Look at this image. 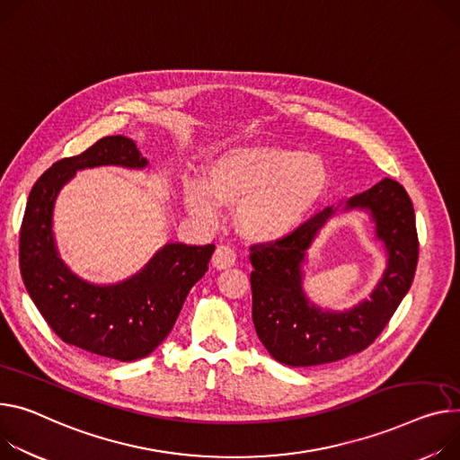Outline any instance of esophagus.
Instances as JSON below:
<instances>
[{
	"instance_id": "34e87169",
	"label": "esophagus",
	"mask_w": 460,
	"mask_h": 460,
	"mask_svg": "<svg viewBox=\"0 0 460 460\" xmlns=\"http://www.w3.org/2000/svg\"><path fill=\"white\" fill-rule=\"evenodd\" d=\"M234 263H235L234 249H230L226 244L217 246L214 258H211V265H214L217 270H225V269H230Z\"/></svg>"
}]
</instances>
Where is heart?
Wrapping results in <instances>:
<instances>
[{
    "instance_id": "heart-1",
    "label": "heart",
    "mask_w": 460,
    "mask_h": 460,
    "mask_svg": "<svg viewBox=\"0 0 460 460\" xmlns=\"http://www.w3.org/2000/svg\"><path fill=\"white\" fill-rule=\"evenodd\" d=\"M330 188L326 162L311 153L270 144L237 146L204 165V182L186 181L182 200L200 221H214L219 204L235 206V226L254 243L293 235Z\"/></svg>"
}]
</instances>
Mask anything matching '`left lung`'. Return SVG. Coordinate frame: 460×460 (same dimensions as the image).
<instances>
[{
    "label": "left lung",
    "instance_id": "obj_1",
    "mask_svg": "<svg viewBox=\"0 0 460 460\" xmlns=\"http://www.w3.org/2000/svg\"><path fill=\"white\" fill-rule=\"evenodd\" d=\"M367 210L385 246L387 267L368 301L344 312L313 305L303 291L306 251L337 210ZM252 321L270 356L289 367H314L344 359L370 346L411 289L418 263L412 202L393 179L328 206L293 235L251 249Z\"/></svg>",
    "mask_w": 460,
    "mask_h": 460
}]
</instances>
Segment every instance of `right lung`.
Listing matches in <instances>:
<instances>
[{"mask_svg": "<svg viewBox=\"0 0 460 460\" xmlns=\"http://www.w3.org/2000/svg\"><path fill=\"white\" fill-rule=\"evenodd\" d=\"M101 165L144 169L149 162L130 137L107 136L83 155L53 164L27 200L20 270L31 300L66 344L127 363L147 358L169 335L216 244L165 243L139 272L109 286L69 270L55 243V202L77 171Z\"/></svg>", "mask_w": 460, "mask_h": 460, "instance_id": "obj_1", "label": "right lung"}]
</instances>
